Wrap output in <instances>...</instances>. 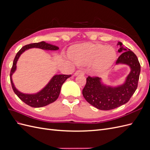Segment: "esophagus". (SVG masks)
Wrapping results in <instances>:
<instances>
[{"mask_svg":"<svg viewBox=\"0 0 150 150\" xmlns=\"http://www.w3.org/2000/svg\"><path fill=\"white\" fill-rule=\"evenodd\" d=\"M84 72L83 69H79L78 70H77L75 72V75L78 76V75H81V74H84Z\"/></svg>","mask_w":150,"mask_h":150,"instance_id":"esophagus-1","label":"esophagus"}]
</instances>
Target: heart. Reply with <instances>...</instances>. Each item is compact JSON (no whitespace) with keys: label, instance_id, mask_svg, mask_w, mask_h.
<instances>
[{"label":"heart","instance_id":"b5f03b06","mask_svg":"<svg viewBox=\"0 0 150 150\" xmlns=\"http://www.w3.org/2000/svg\"><path fill=\"white\" fill-rule=\"evenodd\" d=\"M70 56L77 64L87 65L92 63L94 69L106 71L112 66L116 58L115 49L111 46L99 44H81L72 47Z\"/></svg>","mask_w":150,"mask_h":150}]
</instances>
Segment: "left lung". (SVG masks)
Returning <instances> with one entry per match:
<instances>
[{
  "mask_svg": "<svg viewBox=\"0 0 150 150\" xmlns=\"http://www.w3.org/2000/svg\"><path fill=\"white\" fill-rule=\"evenodd\" d=\"M119 52H122L116 64H126L131 71L125 82L117 87H111L101 83L99 77L88 76L83 89V95L90 104L101 110H110L128 103L138 87L141 66L136 54L118 42Z\"/></svg>",
  "mask_w": 150,
  "mask_h": 150,
  "instance_id": "left-lung-1",
  "label": "left lung"
}]
</instances>
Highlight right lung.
Instances as JSON below:
<instances>
[{"mask_svg":"<svg viewBox=\"0 0 150 150\" xmlns=\"http://www.w3.org/2000/svg\"><path fill=\"white\" fill-rule=\"evenodd\" d=\"M34 47L44 50H51V51H56V50L59 49L57 46L46 43L44 41L38 43L30 44L22 47L19 50V51L17 53L14 59H13L10 73V78L13 92L20 98L21 100L31 107L40 108L47 106L56 100L59 96L62 85L67 78H70L71 75L59 74L54 76L50 80L49 83L41 91H40L39 92L35 94H24L18 91L16 88L12 79V76L16 70L17 62L19 59L20 56L25 51Z\"/></svg>","mask_w":150,"mask_h":150,"instance_id":"right-lung-1","label":"right lung"}]
</instances>
